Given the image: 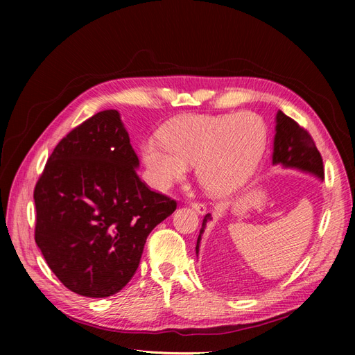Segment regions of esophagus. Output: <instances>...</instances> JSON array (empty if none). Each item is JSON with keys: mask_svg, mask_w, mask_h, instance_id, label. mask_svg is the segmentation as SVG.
Segmentation results:
<instances>
[{"mask_svg": "<svg viewBox=\"0 0 355 355\" xmlns=\"http://www.w3.org/2000/svg\"><path fill=\"white\" fill-rule=\"evenodd\" d=\"M192 209H194L198 214H206L207 213L206 206H204V204H201V202H192Z\"/></svg>", "mask_w": 355, "mask_h": 355, "instance_id": "1", "label": "esophagus"}]
</instances>
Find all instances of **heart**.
<instances>
[{
  "instance_id": "b5f03b06",
  "label": "heart",
  "mask_w": 355,
  "mask_h": 355,
  "mask_svg": "<svg viewBox=\"0 0 355 355\" xmlns=\"http://www.w3.org/2000/svg\"><path fill=\"white\" fill-rule=\"evenodd\" d=\"M161 137L146 139L141 148L149 184L166 191L194 164L198 184L213 197H227L256 173L268 132L259 115L243 111L184 115L168 123Z\"/></svg>"
}]
</instances>
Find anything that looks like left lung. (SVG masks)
Masks as SVG:
<instances>
[{
    "label": "left lung",
    "mask_w": 355,
    "mask_h": 355,
    "mask_svg": "<svg viewBox=\"0 0 355 355\" xmlns=\"http://www.w3.org/2000/svg\"><path fill=\"white\" fill-rule=\"evenodd\" d=\"M272 166H282L284 168L299 170L302 173L315 176L318 180L324 179L323 159L313 141V137L305 128L300 127L295 120L284 112L277 111L275 115V135L272 148ZM211 220V214L207 213L202 219L200 235L196 245L198 256L201 235L206 230L207 222Z\"/></svg>",
    "instance_id": "1"
}]
</instances>
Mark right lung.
I'll return each instance as SVG.
<instances>
[{
    "label": "right lung",
    "mask_w": 355,
    "mask_h": 355,
    "mask_svg": "<svg viewBox=\"0 0 355 355\" xmlns=\"http://www.w3.org/2000/svg\"><path fill=\"white\" fill-rule=\"evenodd\" d=\"M139 158L115 110L63 137L38 179L35 243L73 293L108 297L132 280L149 232L176 201L139 179Z\"/></svg>",
    "instance_id": "1"
}]
</instances>
